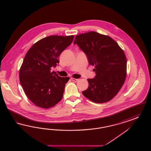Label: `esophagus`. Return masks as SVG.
I'll list each match as a JSON object with an SVG mask.
<instances>
[{"label":"esophagus","instance_id":"34e87169","mask_svg":"<svg viewBox=\"0 0 151 151\" xmlns=\"http://www.w3.org/2000/svg\"><path fill=\"white\" fill-rule=\"evenodd\" d=\"M71 80H72V81H75V82H77V81H78L79 80V79H75V78H71Z\"/></svg>","mask_w":151,"mask_h":151}]
</instances>
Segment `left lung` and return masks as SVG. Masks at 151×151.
Wrapping results in <instances>:
<instances>
[{
  "label": "left lung",
  "mask_w": 151,
  "mask_h": 151,
  "mask_svg": "<svg viewBox=\"0 0 151 151\" xmlns=\"http://www.w3.org/2000/svg\"><path fill=\"white\" fill-rule=\"evenodd\" d=\"M73 43L86 53L96 73L93 79H88L89 86L82 93L96 103L111 100L121 89L126 78L127 60L124 51L110 37L96 32L77 35Z\"/></svg>",
  "instance_id": "1"
}]
</instances>
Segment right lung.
I'll return each instance as SVG.
<instances>
[{
    "label": "right lung",
    "instance_id": "add662e5",
    "mask_svg": "<svg viewBox=\"0 0 151 151\" xmlns=\"http://www.w3.org/2000/svg\"><path fill=\"white\" fill-rule=\"evenodd\" d=\"M74 36H50L35 43L26 54L19 71L23 90L37 106L48 109L62 100L70 78L51 71L59 57L73 41Z\"/></svg>",
    "mask_w": 151,
    "mask_h": 151
}]
</instances>
